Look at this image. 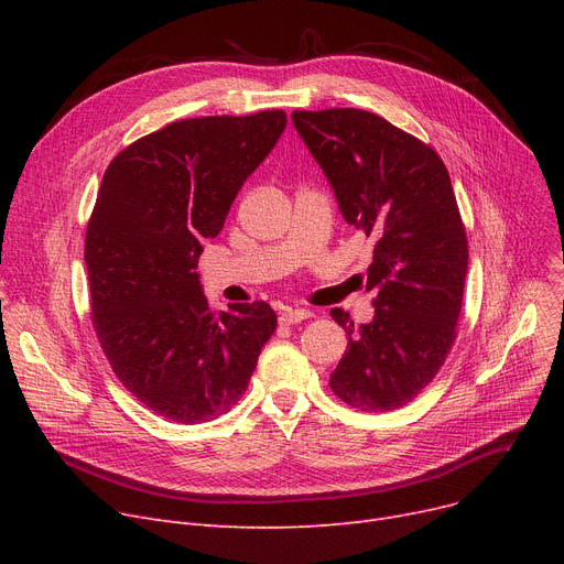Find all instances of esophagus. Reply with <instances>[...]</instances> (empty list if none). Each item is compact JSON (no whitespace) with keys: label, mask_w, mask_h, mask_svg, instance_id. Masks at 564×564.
Wrapping results in <instances>:
<instances>
[{"label":"esophagus","mask_w":564,"mask_h":564,"mask_svg":"<svg viewBox=\"0 0 564 564\" xmlns=\"http://www.w3.org/2000/svg\"><path fill=\"white\" fill-rule=\"evenodd\" d=\"M308 317H313V313L306 311V308H285V311L279 315V322H281V324H297V322L308 319Z\"/></svg>","instance_id":"esophagus-1"}]
</instances>
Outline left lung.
Listing matches in <instances>:
<instances>
[{
	"label": "left lung",
	"instance_id": "obj_1",
	"mask_svg": "<svg viewBox=\"0 0 564 564\" xmlns=\"http://www.w3.org/2000/svg\"><path fill=\"white\" fill-rule=\"evenodd\" d=\"M343 219L375 237L366 290L375 315L354 327L332 308L347 349L332 391L364 411H393L434 379L455 343L468 247L446 164L430 145L366 109L292 111Z\"/></svg>",
	"mask_w": 564,
	"mask_h": 564
}]
</instances>
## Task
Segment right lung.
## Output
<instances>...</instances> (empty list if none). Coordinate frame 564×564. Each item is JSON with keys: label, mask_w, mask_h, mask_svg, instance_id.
<instances>
[{"label": "right lung", "mask_w": 564, "mask_h": 564, "mask_svg": "<svg viewBox=\"0 0 564 564\" xmlns=\"http://www.w3.org/2000/svg\"><path fill=\"white\" fill-rule=\"evenodd\" d=\"M288 126L281 109L169 123L102 175L84 260L94 327L123 387L175 423H207L249 387L276 329L270 304L207 306L198 256Z\"/></svg>", "instance_id": "obj_1"}]
</instances>
